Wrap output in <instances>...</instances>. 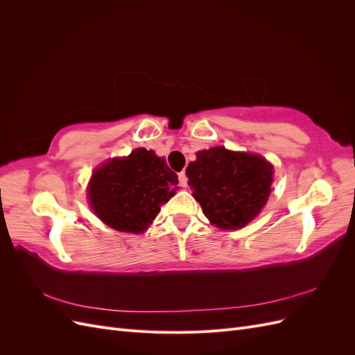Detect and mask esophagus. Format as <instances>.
I'll return each instance as SVG.
<instances>
[{"label":"esophagus","mask_w":355,"mask_h":355,"mask_svg":"<svg viewBox=\"0 0 355 355\" xmlns=\"http://www.w3.org/2000/svg\"><path fill=\"white\" fill-rule=\"evenodd\" d=\"M179 185L182 187V188H187L188 187V178H187V173L185 171H182V173H179Z\"/></svg>","instance_id":"1"}]
</instances>
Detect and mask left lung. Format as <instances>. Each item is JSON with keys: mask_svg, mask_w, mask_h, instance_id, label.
Here are the masks:
<instances>
[{"mask_svg": "<svg viewBox=\"0 0 355 355\" xmlns=\"http://www.w3.org/2000/svg\"><path fill=\"white\" fill-rule=\"evenodd\" d=\"M272 170L261 155L216 146L197 153V159L187 167V176L192 196L211 225L237 230L257 216L266 204Z\"/></svg>", "mask_w": 355, "mask_h": 355, "instance_id": "8db88e82", "label": "left lung"}]
</instances>
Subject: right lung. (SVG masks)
<instances>
[{
	"mask_svg": "<svg viewBox=\"0 0 355 355\" xmlns=\"http://www.w3.org/2000/svg\"><path fill=\"white\" fill-rule=\"evenodd\" d=\"M178 175L154 151L137 148L94 171L89 185L92 209L108 227L144 232L163 204L175 196Z\"/></svg>",
	"mask_w": 355,
	"mask_h": 355,
	"instance_id": "right-lung-1",
	"label": "right lung"
}]
</instances>
